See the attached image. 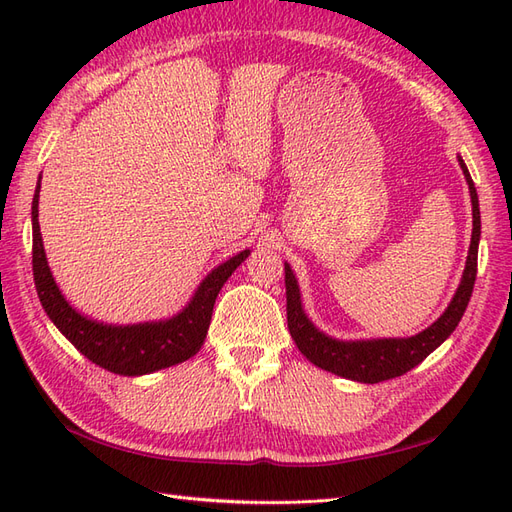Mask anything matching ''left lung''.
Listing matches in <instances>:
<instances>
[{
    "label": "left lung",
    "instance_id": "1",
    "mask_svg": "<svg viewBox=\"0 0 512 512\" xmlns=\"http://www.w3.org/2000/svg\"><path fill=\"white\" fill-rule=\"evenodd\" d=\"M463 175L470 185L472 196V243L468 252L466 271H463L461 284L446 312L431 324L429 329L408 339H371V342H337L324 333H320L312 322L307 320L301 307L299 286L290 267L286 265V312L288 329L294 344L314 365L331 371V374L344 376L356 382L376 384L382 380H391L404 376L406 371L416 367L436 350L444 339L455 331L463 312L470 303L474 282H476V260H478V239H480V211L474 181L468 173L466 164L459 158Z\"/></svg>",
    "mask_w": 512,
    "mask_h": 512
}]
</instances>
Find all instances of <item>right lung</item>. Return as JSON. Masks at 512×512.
Instances as JSON below:
<instances>
[{"label":"right lung","instance_id":"1","mask_svg":"<svg viewBox=\"0 0 512 512\" xmlns=\"http://www.w3.org/2000/svg\"><path fill=\"white\" fill-rule=\"evenodd\" d=\"M38 192L40 183L32 203L34 282L44 312L55 322V327L70 339V344L76 350H81V354H85L91 363L121 376L151 374V371L183 363L194 356L207 337L218 292L232 271L247 258L250 250L232 256L224 265L213 269L205 277V282L198 286L190 305L175 318L166 322L132 324V327H111V324L87 320L79 312H74L68 301L61 297L51 269L46 265L42 247L38 224Z\"/></svg>","mask_w":512,"mask_h":512}]
</instances>
